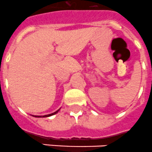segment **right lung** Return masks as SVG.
Returning <instances> with one entry per match:
<instances>
[{"label":"right lung","mask_w":152,"mask_h":152,"mask_svg":"<svg viewBox=\"0 0 152 152\" xmlns=\"http://www.w3.org/2000/svg\"><path fill=\"white\" fill-rule=\"evenodd\" d=\"M58 111V110H57V111H56V112H54V113H51V114H48V115H45V116H43V117H49V116H52V115H53V114H55V113H56Z\"/></svg>","instance_id":"right-lung-1"}]
</instances>
